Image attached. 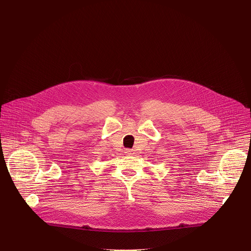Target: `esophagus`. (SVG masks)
Masks as SVG:
<instances>
[{
    "mask_svg": "<svg viewBox=\"0 0 251 251\" xmlns=\"http://www.w3.org/2000/svg\"><path fill=\"white\" fill-rule=\"evenodd\" d=\"M126 153H132V150H130V149H126Z\"/></svg>",
    "mask_w": 251,
    "mask_h": 251,
    "instance_id": "1",
    "label": "esophagus"
}]
</instances>
